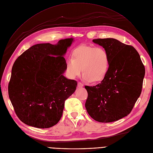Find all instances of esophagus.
Segmentation results:
<instances>
[{"label":"esophagus","mask_w":153,"mask_h":153,"mask_svg":"<svg viewBox=\"0 0 153 153\" xmlns=\"http://www.w3.org/2000/svg\"><path fill=\"white\" fill-rule=\"evenodd\" d=\"M77 86H78V87H82L84 86V84L82 83H81V82H79L77 84Z\"/></svg>","instance_id":"obj_1"}]
</instances>
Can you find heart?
<instances>
[{"mask_svg": "<svg viewBox=\"0 0 153 153\" xmlns=\"http://www.w3.org/2000/svg\"><path fill=\"white\" fill-rule=\"evenodd\" d=\"M72 57L66 61L67 72L71 78L79 76L82 70L84 80L97 82L108 73L109 56L102 47L80 45L72 51Z\"/></svg>", "mask_w": 153, "mask_h": 153, "instance_id": "obj_1", "label": "heart"}]
</instances>
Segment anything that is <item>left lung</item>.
I'll return each instance as SVG.
<instances>
[{"label": "left lung", "mask_w": 153, "mask_h": 153, "mask_svg": "<svg viewBox=\"0 0 153 153\" xmlns=\"http://www.w3.org/2000/svg\"><path fill=\"white\" fill-rule=\"evenodd\" d=\"M93 42L107 51L110 64L100 83L85 86V107L95 121L115 122L130 114L141 93L145 69L133 46L114 38L94 39Z\"/></svg>", "instance_id": "1"}]
</instances>
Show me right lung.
<instances>
[{
    "label": "right lung",
    "mask_w": 153,
    "mask_h": 153,
    "mask_svg": "<svg viewBox=\"0 0 153 153\" xmlns=\"http://www.w3.org/2000/svg\"><path fill=\"white\" fill-rule=\"evenodd\" d=\"M73 39L57 45L32 46L15 60L8 86L15 112L21 121L33 127L48 128L60 120L66 100L77 82L62 74L66 69L63 56Z\"/></svg>",
    "instance_id": "obj_1"
}]
</instances>
